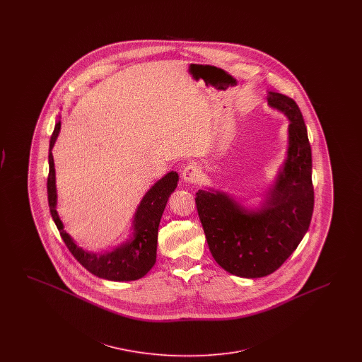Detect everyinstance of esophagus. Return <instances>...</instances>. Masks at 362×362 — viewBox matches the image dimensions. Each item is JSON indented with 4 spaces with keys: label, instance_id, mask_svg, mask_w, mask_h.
Instances as JSON below:
<instances>
[{
    "label": "esophagus",
    "instance_id": "obj_1",
    "mask_svg": "<svg viewBox=\"0 0 362 362\" xmlns=\"http://www.w3.org/2000/svg\"><path fill=\"white\" fill-rule=\"evenodd\" d=\"M199 167L194 163H189L182 170V179L186 183H195L199 177Z\"/></svg>",
    "mask_w": 362,
    "mask_h": 362
}]
</instances>
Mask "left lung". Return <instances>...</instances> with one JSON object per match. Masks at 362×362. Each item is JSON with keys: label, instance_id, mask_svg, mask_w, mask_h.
Instances as JSON below:
<instances>
[{"label": "left lung", "instance_id": "obj_1", "mask_svg": "<svg viewBox=\"0 0 362 362\" xmlns=\"http://www.w3.org/2000/svg\"><path fill=\"white\" fill-rule=\"evenodd\" d=\"M267 104L289 119L288 151L263 204L247 210L218 189H198L195 204L209 250L225 272L241 278L274 273L310 228L313 211L312 152L303 114L296 102L267 92Z\"/></svg>", "mask_w": 362, "mask_h": 362}]
</instances>
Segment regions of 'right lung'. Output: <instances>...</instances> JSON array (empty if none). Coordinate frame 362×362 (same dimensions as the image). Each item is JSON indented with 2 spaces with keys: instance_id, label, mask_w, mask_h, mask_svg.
I'll list each match as a JSON object with an SVG mask.
<instances>
[{
  "instance_id": "add662e5",
  "label": "right lung",
  "mask_w": 362,
  "mask_h": 362,
  "mask_svg": "<svg viewBox=\"0 0 362 362\" xmlns=\"http://www.w3.org/2000/svg\"><path fill=\"white\" fill-rule=\"evenodd\" d=\"M61 130V119L55 123L50 149H49V177H47V194L49 206L52 220L57 225L61 238L65 241L73 257L77 259L89 273L108 281H136L155 266L157 251V233L161 216L167 206L168 198L173 194L179 175L175 171L164 175L160 180L148 189L138 205L133 218V232L130 239L112 251L104 254H93L83 250L71 239L69 233L64 229V224L57 211V186H55V168L52 158V148Z\"/></svg>"
}]
</instances>
